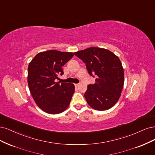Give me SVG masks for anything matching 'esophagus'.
Wrapping results in <instances>:
<instances>
[{"label":"esophagus","instance_id":"esophagus-1","mask_svg":"<svg viewBox=\"0 0 155 155\" xmlns=\"http://www.w3.org/2000/svg\"><path fill=\"white\" fill-rule=\"evenodd\" d=\"M79 86V84H74V86L78 87Z\"/></svg>","mask_w":155,"mask_h":155}]
</instances>
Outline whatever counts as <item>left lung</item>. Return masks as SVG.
<instances>
[{"mask_svg": "<svg viewBox=\"0 0 155 155\" xmlns=\"http://www.w3.org/2000/svg\"><path fill=\"white\" fill-rule=\"evenodd\" d=\"M86 63L95 83L89 84L84 94L89 106L98 111L110 109L120 97L124 82V71L120 60L108 49L91 47L74 53Z\"/></svg>", "mask_w": 155, "mask_h": 155, "instance_id": "left-lung-1", "label": "left lung"}]
</instances>
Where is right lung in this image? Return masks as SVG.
I'll return each instance as SVG.
<instances>
[{
  "label": "right lung",
  "instance_id": "1",
  "mask_svg": "<svg viewBox=\"0 0 155 155\" xmlns=\"http://www.w3.org/2000/svg\"><path fill=\"white\" fill-rule=\"evenodd\" d=\"M74 55L71 52L49 50L38 53L29 62L28 84L37 106L49 114L68 107L74 91L73 84L56 82L64 73L62 66Z\"/></svg>",
  "mask_w": 155,
  "mask_h": 155
}]
</instances>
